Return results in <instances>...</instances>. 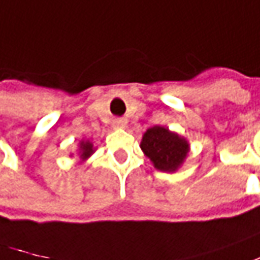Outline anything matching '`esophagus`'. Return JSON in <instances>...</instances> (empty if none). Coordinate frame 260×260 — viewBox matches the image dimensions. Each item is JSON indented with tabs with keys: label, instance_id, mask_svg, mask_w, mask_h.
I'll list each match as a JSON object with an SVG mask.
<instances>
[{
	"label": "esophagus",
	"instance_id": "obj_1",
	"mask_svg": "<svg viewBox=\"0 0 260 260\" xmlns=\"http://www.w3.org/2000/svg\"><path fill=\"white\" fill-rule=\"evenodd\" d=\"M125 126H126V121L122 118H116L113 121V128H125Z\"/></svg>",
	"mask_w": 260,
	"mask_h": 260
}]
</instances>
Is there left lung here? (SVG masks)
I'll use <instances>...</instances> for the list:
<instances>
[{"label": "left lung", "mask_w": 260, "mask_h": 260, "mask_svg": "<svg viewBox=\"0 0 260 260\" xmlns=\"http://www.w3.org/2000/svg\"><path fill=\"white\" fill-rule=\"evenodd\" d=\"M141 148L159 171H175L188 152L187 141L162 126H152L144 134Z\"/></svg>", "instance_id": "8db88e82"}]
</instances>
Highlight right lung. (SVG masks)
Segmentation results:
<instances>
[{"label": "right lung", "instance_id": "obj_1", "mask_svg": "<svg viewBox=\"0 0 260 260\" xmlns=\"http://www.w3.org/2000/svg\"><path fill=\"white\" fill-rule=\"evenodd\" d=\"M80 152H82V157H89L92 152H93V148H92V144L90 142H82L80 144Z\"/></svg>", "mask_w": 260, "mask_h": 260}]
</instances>
